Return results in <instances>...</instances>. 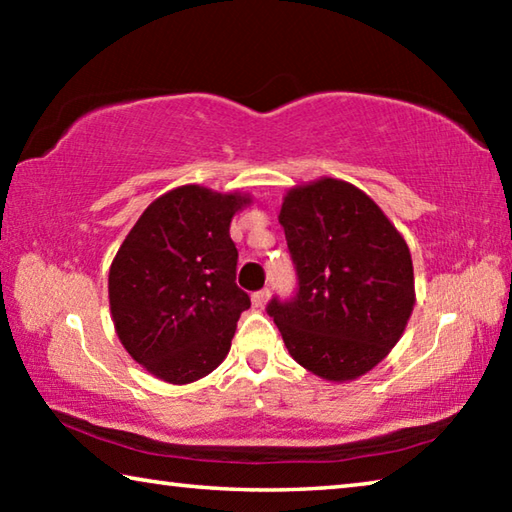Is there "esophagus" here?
Wrapping results in <instances>:
<instances>
[{"mask_svg": "<svg viewBox=\"0 0 512 512\" xmlns=\"http://www.w3.org/2000/svg\"><path fill=\"white\" fill-rule=\"evenodd\" d=\"M268 296H271V291H268V289L255 291V293H253V305H255V307H264L266 302H268Z\"/></svg>", "mask_w": 512, "mask_h": 512, "instance_id": "esophagus-1", "label": "esophagus"}]
</instances>
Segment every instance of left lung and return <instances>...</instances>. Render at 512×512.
Returning <instances> with one entry per match:
<instances>
[{
  "label": "left lung",
  "instance_id": "left-lung-1",
  "mask_svg": "<svg viewBox=\"0 0 512 512\" xmlns=\"http://www.w3.org/2000/svg\"><path fill=\"white\" fill-rule=\"evenodd\" d=\"M280 223L298 287L266 314L302 368L357 379L391 352L413 311L409 246L370 196L334 178L291 189Z\"/></svg>",
  "mask_w": 512,
  "mask_h": 512
}]
</instances>
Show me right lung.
Here are the masks:
<instances>
[{"mask_svg":"<svg viewBox=\"0 0 512 512\" xmlns=\"http://www.w3.org/2000/svg\"><path fill=\"white\" fill-rule=\"evenodd\" d=\"M250 198L185 185L146 207L110 266V311L128 354L158 379L189 384L219 366L241 311L230 221Z\"/></svg>","mask_w":512,"mask_h":512,"instance_id":"1","label":"right lung"}]
</instances>
